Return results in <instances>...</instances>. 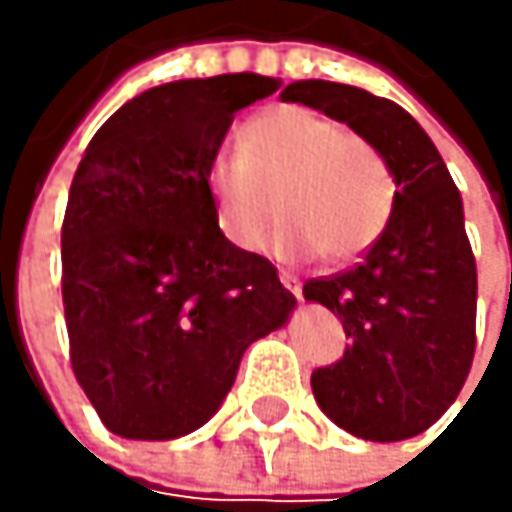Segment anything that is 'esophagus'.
<instances>
[{
  "label": "esophagus",
  "instance_id": "34e87169",
  "mask_svg": "<svg viewBox=\"0 0 512 512\" xmlns=\"http://www.w3.org/2000/svg\"><path fill=\"white\" fill-rule=\"evenodd\" d=\"M279 282H282V285H285V288L294 294V298L301 301V282H298V279H294L291 273H285V270H282V273H279Z\"/></svg>",
  "mask_w": 512,
  "mask_h": 512
}]
</instances>
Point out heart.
Listing matches in <instances>:
<instances>
[{"label":"heart","mask_w":512,"mask_h":512,"mask_svg":"<svg viewBox=\"0 0 512 512\" xmlns=\"http://www.w3.org/2000/svg\"><path fill=\"white\" fill-rule=\"evenodd\" d=\"M205 187L221 233L242 251L261 245L273 202L282 224L270 251L282 261L322 254L356 258L393 214V178L378 150L307 107H270L251 116L236 137V156H214Z\"/></svg>","instance_id":"heart-1"}]
</instances>
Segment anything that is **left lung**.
<instances>
[{
    "label": "left lung",
    "mask_w": 512,
    "mask_h": 512,
    "mask_svg": "<svg viewBox=\"0 0 512 512\" xmlns=\"http://www.w3.org/2000/svg\"><path fill=\"white\" fill-rule=\"evenodd\" d=\"M279 97L353 128L396 184L393 214L362 264L310 279L304 298L353 338L341 362L313 371L319 408L359 439H411L458 399L473 362L476 261L461 193L430 134L387 97L322 79L291 82Z\"/></svg>",
    "instance_id": "left-lung-1"
}]
</instances>
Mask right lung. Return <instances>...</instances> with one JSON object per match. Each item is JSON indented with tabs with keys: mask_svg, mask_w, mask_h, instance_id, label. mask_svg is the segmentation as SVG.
<instances>
[{
	"mask_svg": "<svg viewBox=\"0 0 512 512\" xmlns=\"http://www.w3.org/2000/svg\"><path fill=\"white\" fill-rule=\"evenodd\" d=\"M282 82L181 79L122 104L91 137L61 230L76 381L122 439L199 430L242 353L298 307L276 267L236 248L205 187L233 116Z\"/></svg>",
	"mask_w": 512,
	"mask_h": 512,
	"instance_id": "right-lung-1",
	"label": "right lung"
}]
</instances>
